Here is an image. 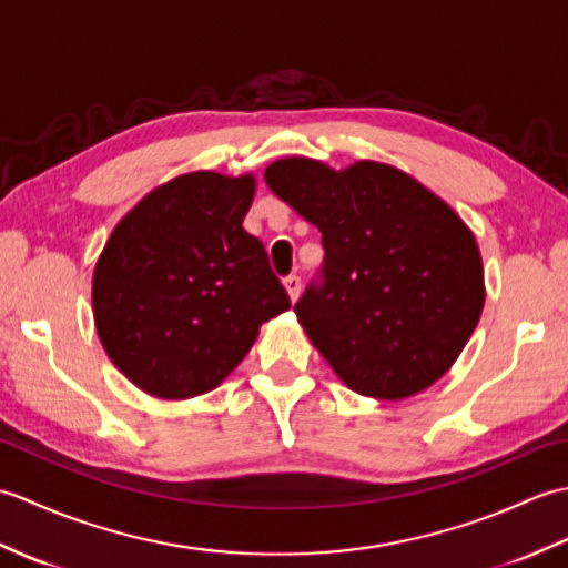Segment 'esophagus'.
Wrapping results in <instances>:
<instances>
[{
  "label": "esophagus",
  "instance_id": "obj_1",
  "mask_svg": "<svg viewBox=\"0 0 568 568\" xmlns=\"http://www.w3.org/2000/svg\"><path fill=\"white\" fill-rule=\"evenodd\" d=\"M283 285H285V291H287V295H291L293 303H297L300 291H303V281H300L297 275H287L285 281H283Z\"/></svg>",
  "mask_w": 568,
  "mask_h": 568
}]
</instances>
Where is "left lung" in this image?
<instances>
[{"label":"left lung","mask_w":568,"mask_h":568,"mask_svg":"<svg viewBox=\"0 0 568 568\" xmlns=\"http://www.w3.org/2000/svg\"><path fill=\"white\" fill-rule=\"evenodd\" d=\"M263 178L322 232L324 285L307 287L295 315L346 388L403 400L437 383L486 303L484 261L462 216L378 161L334 171L291 155Z\"/></svg>","instance_id":"1"}]
</instances>
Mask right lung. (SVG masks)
Segmentation results:
<instances>
[{
	"label": "right lung",
	"instance_id": "obj_1",
	"mask_svg": "<svg viewBox=\"0 0 568 568\" xmlns=\"http://www.w3.org/2000/svg\"><path fill=\"white\" fill-rule=\"evenodd\" d=\"M256 178L195 171L122 216L92 273L94 327L112 364L161 400L214 390L291 307L244 229Z\"/></svg>",
	"mask_w": 568,
	"mask_h": 568
}]
</instances>
